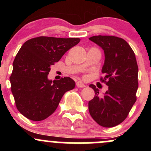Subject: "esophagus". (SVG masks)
Masks as SVG:
<instances>
[{"mask_svg":"<svg viewBox=\"0 0 151 151\" xmlns=\"http://www.w3.org/2000/svg\"><path fill=\"white\" fill-rule=\"evenodd\" d=\"M76 85H77V87H79V88L85 87V84H84V83L81 82V81H77V83H76Z\"/></svg>","mask_w":151,"mask_h":151,"instance_id":"obj_1","label":"esophagus"}]
</instances>
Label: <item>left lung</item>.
Masks as SVG:
<instances>
[{
	"mask_svg": "<svg viewBox=\"0 0 151 151\" xmlns=\"http://www.w3.org/2000/svg\"><path fill=\"white\" fill-rule=\"evenodd\" d=\"M89 39L104 51L105 60L101 72L109 89L103 96L93 84L95 96L89 101L91 116L99 125L106 128L122 123L136 101L138 87L137 65L134 52L124 39L115 36L98 35Z\"/></svg>",
	"mask_w": 151,
	"mask_h": 151,
	"instance_id": "left-lung-1",
	"label": "left lung"
}]
</instances>
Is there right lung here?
Instances as JSON below:
<instances>
[{
	"label": "right lung",
	"mask_w": 151,
	"mask_h": 151,
	"mask_svg": "<svg viewBox=\"0 0 151 151\" xmlns=\"http://www.w3.org/2000/svg\"><path fill=\"white\" fill-rule=\"evenodd\" d=\"M80 42L79 38L41 36L22 45L13 63L10 77L17 109L30 120H44L52 114L66 91L73 89L70 77L50 80V66Z\"/></svg>",
	"instance_id": "add662e5"
}]
</instances>
